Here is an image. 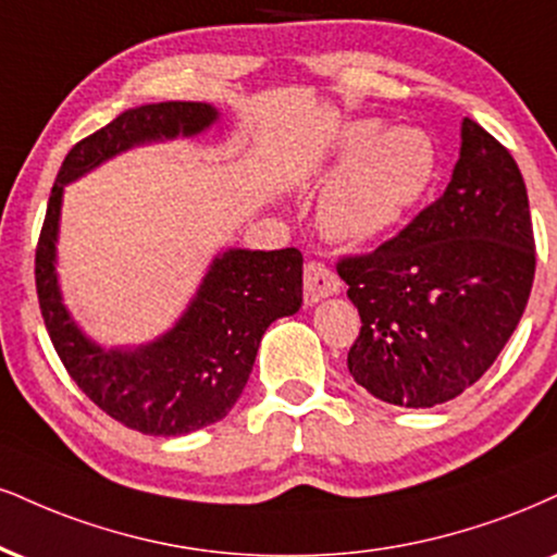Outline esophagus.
I'll list each match as a JSON object with an SVG mask.
<instances>
[{"label": "esophagus", "instance_id": "1", "mask_svg": "<svg viewBox=\"0 0 557 557\" xmlns=\"http://www.w3.org/2000/svg\"><path fill=\"white\" fill-rule=\"evenodd\" d=\"M339 290V277L334 274L324 261L311 259L304 270V298L306 304H317V300L334 296Z\"/></svg>", "mask_w": 557, "mask_h": 557}]
</instances>
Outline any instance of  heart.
<instances>
[{
  "label": "heart",
  "instance_id": "obj_1",
  "mask_svg": "<svg viewBox=\"0 0 557 557\" xmlns=\"http://www.w3.org/2000/svg\"><path fill=\"white\" fill-rule=\"evenodd\" d=\"M358 122L345 132V165L321 194V225L343 244H371L397 227L433 178L435 152L425 132Z\"/></svg>",
  "mask_w": 557,
  "mask_h": 557
}]
</instances>
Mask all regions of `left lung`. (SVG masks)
<instances>
[{"label":"left lung","mask_w":557,"mask_h":557,"mask_svg":"<svg viewBox=\"0 0 557 557\" xmlns=\"http://www.w3.org/2000/svg\"><path fill=\"white\" fill-rule=\"evenodd\" d=\"M534 267L519 165L491 132L465 119L446 191L373 251L337 259L360 313L350 376L397 407L459 397L513 334Z\"/></svg>","instance_id":"1"}]
</instances>
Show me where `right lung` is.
Segmentation results:
<instances>
[{
    "instance_id": "add662e5",
    "label": "right lung",
    "mask_w": 557,
    "mask_h": 557,
    "mask_svg": "<svg viewBox=\"0 0 557 557\" xmlns=\"http://www.w3.org/2000/svg\"><path fill=\"white\" fill-rule=\"evenodd\" d=\"M218 111L169 100L132 109L66 152L46 207L36 246V293L53 350L72 381L116 423L147 435H184L223 420L236 405L274 319L304 304V253L298 249H231L214 259L189 311L158 343L134 352L100 350L85 339L59 300L53 240L64 184L106 158L147 139L197 134Z\"/></svg>"
}]
</instances>
